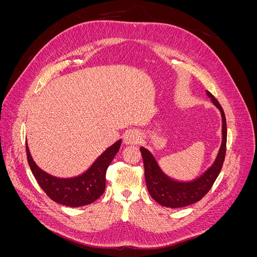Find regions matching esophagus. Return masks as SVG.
<instances>
[{"label":"esophagus","mask_w":257,"mask_h":257,"mask_svg":"<svg viewBox=\"0 0 257 257\" xmlns=\"http://www.w3.org/2000/svg\"><path fill=\"white\" fill-rule=\"evenodd\" d=\"M139 133L135 130L127 131L125 134H124V144L125 145H136L139 142Z\"/></svg>","instance_id":"1"}]
</instances>
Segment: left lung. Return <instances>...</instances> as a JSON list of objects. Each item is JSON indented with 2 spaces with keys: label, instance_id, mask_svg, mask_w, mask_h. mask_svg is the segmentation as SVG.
I'll return each mask as SVG.
<instances>
[{
  "label": "left lung",
  "instance_id": "obj_1",
  "mask_svg": "<svg viewBox=\"0 0 257 257\" xmlns=\"http://www.w3.org/2000/svg\"><path fill=\"white\" fill-rule=\"evenodd\" d=\"M207 95L211 98L213 105L221 111L222 115V144L213 164L210 166L200 177L192 181L181 182L174 180L162 172L157 160L152 153L142 147L141 152L144 160L145 177L148 191L151 197L160 205L169 208H181L192 205L200 200L209 190L212 188L215 179L219 176L226 153L227 127L226 119L222 106L216 98L207 91Z\"/></svg>",
  "mask_w": 257,
  "mask_h": 257
}]
</instances>
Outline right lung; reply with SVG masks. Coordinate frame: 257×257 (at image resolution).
<instances>
[{"mask_svg": "<svg viewBox=\"0 0 257 257\" xmlns=\"http://www.w3.org/2000/svg\"><path fill=\"white\" fill-rule=\"evenodd\" d=\"M121 139L106 149L91 167L80 176L74 178H57L38 167L27 147V158L31 170L47 196L58 204L68 207L90 205L102 196L106 188V172L119 151Z\"/></svg>", "mask_w": 257, "mask_h": 257, "instance_id": "obj_1", "label": "right lung"}]
</instances>
